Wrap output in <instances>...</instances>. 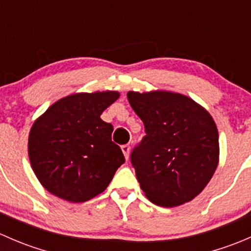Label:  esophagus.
<instances>
[{"label":"esophagus","instance_id":"obj_1","mask_svg":"<svg viewBox=\"0 0 251 251\" xmlns=\"http://www.w3.org/2000/svg\"><path fill=\"white\" fill-rule=\"evenodd\" d=\"M121 151H123L126 160H128V158H130V146L128 144H124V146H121Z\"/></svg>","mask_w":251,"mask_h":251}]
</instances>
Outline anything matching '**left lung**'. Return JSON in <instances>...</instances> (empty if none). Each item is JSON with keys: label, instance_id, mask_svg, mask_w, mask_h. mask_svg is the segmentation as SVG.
Returning a JSON list of instances; mask_svg holds the SVG:
<instances>
[{"label": "left lung", "instance_id": "8db88e82", "mask_svg": "<svg viewBox=\"0 0 251 251\" xmlns=\"http://www.w3.org/2000/svg\"><path fill=\"white\" fill-rule=\"evenodd\" d=\"M146 136L131 153L142 191L153 204L174 207L205 188L219 165V132L209 111L170 91L127 93Z\"/></svg>", "mask_w": 251, "mask_h": 251}]
</instances>
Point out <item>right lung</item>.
<instances>
[{"label": "right lung", "mask_w": 251, "mask_h": 251, "mask_svg": "<svg viewBox=\"0 0 251 251\" xmlns=\"http://www.w3.org/2000/svg\"><path fill=\"white\" fill-rule=\"evenodd\" d=\"M120 93H75L53 103L35 120L27 151L31 168L50 193L83 203L102 193L125 158L111 141L113 125L100 119Z\"/></svg>", "instance_id": "right-lung-1"}]
</instances>
